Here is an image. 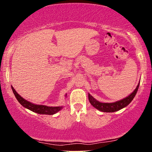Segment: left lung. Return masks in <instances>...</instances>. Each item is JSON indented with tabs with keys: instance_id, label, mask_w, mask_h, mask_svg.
<instances>
[{
	"instance_id": "1",
	"label": "left lung",
	"mask_w": 152,
	"mask_h": 152,
	"mask_svg": "<svg viewBox=\"0 0 152 152\" xmlns=\"http://www.w3.org/2000/svg\"><path fill=\"white\" fill-rule=\"evenodd\" d=\"M139 84H138L136 88L135 89L132 94L129 95L128 97H125L124 99H122L121 100L116 102L113 103H102L99 102V101H97L93 97L92 95L88 94V99L90 103L93 106L95 109L99 110V111H103V112H115L119 110L122 109V108L126 107L130 104L131 102L133 100V99L134 98L135 95H136L137 91H138Z\"/></svg>"
}]
</instances>
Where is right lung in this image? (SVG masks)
I'll list each match as a JSON object with an SVG mask.
<instances>
[{"mask_svg": "<svg viewBox=\"0 0 152 152\" xmlns=\"http://www.w3.org/2000/svg\"><path fill=\"white\" fill-rule=\"evenodd\" d=\"M12 89L13 91V93L15 97L17 99V100L19 102V103L21 104L23 107L27 108V109H30V111L35 113L39 114H46V115H53L62 109V107H47L44 105H37L34 104H32L30 102L26 100V99L23 98L21 96H20L18 94L17 92L15 91V89L12 86Z\"/></svg>", "mask_w": 152, "mask_h": 152, "instance_id": "add662e5", "label": "right lung"}]
</instances>
